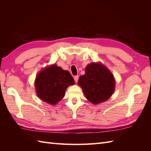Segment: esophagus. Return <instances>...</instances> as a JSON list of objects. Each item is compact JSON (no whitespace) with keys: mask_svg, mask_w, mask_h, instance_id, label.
I'll list each match as a JSON object with an SVG mask.
<instances>
[{"mask_svg":"<svg viewBox=\"0 0 151 151\" xmlns=\"http://www.w3.org/2000/svg\"><path fill=\"white\" fill-rule=\"evenodd\" d=\"M78 78H79V76H78V75H76V76H75V77H74V80H75V82H78Z\"/></svg>","mask_w":151,"mask_h":151,"instance_id":"34e87169","label":"esophagus"}]
</instances>
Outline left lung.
I'll return each instance as SVG.
<instances>
[{"mask_svg":"<svg viewBox=\"0 0 151 151\" xmlns=\"http://www.w3.org/2000/svg\"><path fill=\"white\" fill-rule=\"evenodd\" d=\"M85 74L80 76L78 84L86 99L94 104L107 101L115 90V82L112 73L101 63L86 66Z\"/></svg>","mask_w":151,"mask_h":151,"instance_id":"1","label":"left lung"}]
</instances>
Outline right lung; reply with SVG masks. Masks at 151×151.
Masks as SVG:
<instances>
[{
    "label": "right lung",
    "mask_w": 151,
    "mask_h": 151,
    "mask_svg": "<svg viewBox=\"0 0 151 151\" xmlns=\"http://www.w3.org/2000/svg\"><path fill=\"white\" fill-rule=\"evenodd\" d=\"M74 84L75 81L68 70H63L55 64L41 70L35 80L38 97L52 105L62 100L66 89Z\"/></svg>",
    "instance_id": "1"
}]
</instances>
